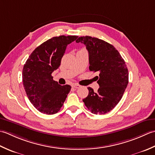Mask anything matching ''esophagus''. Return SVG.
Masks as SVG:
<instances>
[{"label": "esophagus", "instance_id": "1", "mask_svg": "<svg viewBox=\"0 0 155 155\" xmlns=\"http://www.w3.org/2000/svg\"><path fill=\"white\" fill-rule=\"evenodd\" d=\"M72 87H74V88H76V89H77V88H79V87H80L81 86H80V85H79V84H74L73 85V86H72Z\"/></svg>", "mask_w": 155, "mask_h": 155}]
</instances>
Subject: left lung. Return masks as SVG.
<instances>
[{"label": "left lung", "instance_id": "left-lung-1", "mask_svg": "<svg viewBox=\"0 0 155 155\" xmlns=\"http://www.w3.org/2000/svg\"><path fill=\"white\" fill-rule=\"evenodd\" d=\"M76 43L86 46L90 70L100 73L96 76L99 89L95 92L88 87L89 94L83 102L91 113L105 114L117 105L128 84V71L124 60L114 47L102 39L80 37Z\"/></svg>", "mask_w": 155, "mask_h": 155}]
</instances>
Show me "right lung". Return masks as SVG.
<instances>
[{
  "mask_svg": "<svg viewBox=\"0 0 155 155\" xmlns=\"http://www.w3.org/2000/svg\"><path fill=\"white\" fill-rule=\"evenodd\" d=\"M78 37H54L38 46L24 65L23 82L28 98L40 112L51 115L58 112L71 90L61 86L51 74L61 64L66 47Z\"/></svg>",
  "mask_w": 155,
  "mask_h": 155,
  "instance_id": "obj_1",
  "label": "right lung"
}]
</instances>
